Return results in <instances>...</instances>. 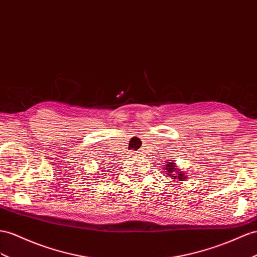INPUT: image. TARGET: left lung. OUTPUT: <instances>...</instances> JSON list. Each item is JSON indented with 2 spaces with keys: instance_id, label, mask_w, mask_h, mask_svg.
Returning <instances> with one entry per match:
<instances>
[{
  "instance_id": "obj_1",
  "label": "left lung",
  "mask_w": 257,
  "mask_h": 257,
  "mask_svg": "<svg viewBox=\"0 0 257 257\" xmlns=\"http://www.w3.org/2000/svg\"><path fill=\"white\" fill-rule=\"evenodd\" d=\"M165 170H168V174L167 175H169L170 177H173V179H179L180 181H182L183 179H186V176H183L182 175V173L181 172H179V169H177L176 168V166H175V163H170V162H168V164L166 165V169ZM175 172H179L180 174H178V176H176L174 175Z\"/></svg>"
}]
</instances>
